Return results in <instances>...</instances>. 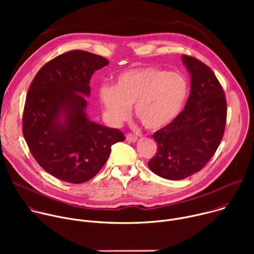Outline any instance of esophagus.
<instances>
[{
	"mask_svg": "<svg viewBox=\"0 0 254 254\" xmlns=\"http://www.w3.org/2000/svg\"><path fill=\"white\" fill-rule=\"evenodd\" d=\"M126 137H127V140L129 141V142H134L137 139V136L135 134H133V133H127L126 135Z\"/></svg>",
	"mask_w": 254,
	"mask_h": 254,
	"instance_id": "obj_1",
	"label": "esophagus"
}]
</instances>
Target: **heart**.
<instances>
[{
	"mask_svg": "<svg viewBox=\"0 0 254 254\" xmlns=\"http://www.w3.org/2000/svg\"><path fill=\"white\" fill-rule=\"evenodd\" d=\"M188 82L178 72L157 66L127 69L117 76L114 86L103 85L99 99L105 117L120 124L129 115V106L140 124L150 130H159L182 112L188 96Z\"/></svg>",
	"mask_w": 254,
	"mask_h": 254,
	"instance_id": "b5f03b06",
	"label": "heart"
}]
</instances>
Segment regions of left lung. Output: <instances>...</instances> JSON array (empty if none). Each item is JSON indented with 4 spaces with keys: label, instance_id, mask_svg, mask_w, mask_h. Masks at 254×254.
I'll use <instances>...</instances> for the list:
<instances>
[{
    "label": "left lung",
    "instance_id": "1",
    "mask_svg": "<svg viewBox=\"0 0 254 254\" xmlns=\"http://www.w3.org/2000/svg\"><path fill=\"white\" fill-rule=\"evenodd\" d=\"M191 74V92L185 108L169 126L153 134L158 151L148 166L168 180H183L210 161L222 140L227 103L214 72L195 57L183 55Z\"/></svg>",
    "mask_w": 254,
    "mask_h": 254
}]
</instances>
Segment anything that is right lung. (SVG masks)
<instances>
[{
    "label": "right lung",
    "instance_id": "obj_1",
    "mask_svg": "<svg viewBox=\"0 0 254 254\" xmlns=\"http://www.w3.org/2000/svg\"><path fill=\"white\" fill-rule=\"evenodd\" d=\"M108 64L99 55L72 50L47 62L30 84L23 113L29 150L47 173L67 183L93 178L106 163L112 146L125 140L117 128L86 116L93 72Z\"/></svg>",
    "mask_w": 254,
    "mask_h": 254
}]
</instances>
